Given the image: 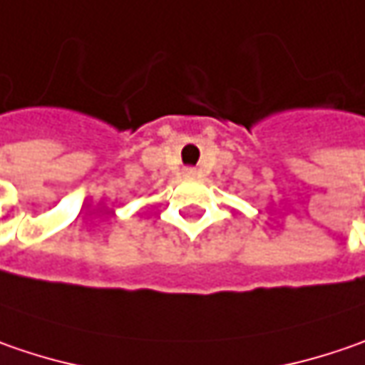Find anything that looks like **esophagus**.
I'll use <instances>...</instances> for the list:
<instances>
[{"instance_id":"obj_1","label":"esophagus","mask_w":365,"mask_h":365,"mask_svg":"<svg viewBox=\"0 0 365 365\" xmlns=\"http://www.w3.org/2000/svg\"><path fill=\"white\" fill-rule=\"evenodd\" d=\"M182 176H185V178H195V176H197V170H195V168H185V170H182Z\"/></svg>"}]
</instances>
